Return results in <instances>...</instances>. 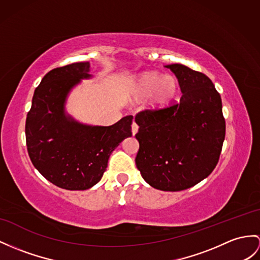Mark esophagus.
<instances>
[{"label":"esophagus","mask_w":260,"mask_h":260,"mask_svg":"<svg viewBox=\"0 0 260 260\" xmlns=\"http://www.w3.org/2000/svg\"><path fill=\"white\" fill-rule=\"evenodd\" d=\"M131 130H132V135H136L137 132H138V130H139V126H138V124L136 123V122H134L132 123V125H131Z\"/></svg>","instance_id":"34e87169"}]
</instances>
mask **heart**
<instances>
[{"instance_id":"heart-1","label":"heart","mask_w":260,"mask_h":260,"mask_svg":"<svg viewBox=\"0 0 260 260\" xmlns=\"http://www.w3.org/2000/svg\"><path fill=\"white\" fill-rule=\"evenodd\" d=\"M178 91V81L172 76H163L156 72L141 74L131 88L132 96L143 99L151 96L150 106L161 108L169 105Z\"/></svg>"}]
</instances>
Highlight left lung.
<instances>
[{
	"label": "left lung",
	"instance_id": "left-lung-1",
	"mask_svg": "<svg viewBox=\"0 0 260 260\" xmlns=\"http://www.w3.org/2000/svg\"><path fill=\"white\" fill-rule=\"evenodd\" d=\"M166 67L178 78L182 97L167 108L137 113L136 164L152 187L176 192L213 172L226 124L220 94L206 75L181 64Z\"/></svg>",
	"mask_w": 260,
	"mask_h": 260
}]
</instances>
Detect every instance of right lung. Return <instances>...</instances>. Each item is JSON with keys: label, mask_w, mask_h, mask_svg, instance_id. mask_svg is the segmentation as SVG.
<instances>
[{"label": "right lung", "mask_w": 260, "mask_h": 260, "mask_svg": "<svg viewBox=\"0 0 260 260\" xmlns=\"http://www.w3.org/2000/svg\"><path fill=\"white\" fill-rule=\"evenodd\" d=\"M88 61L54 68L34 91L25 135L29 159L39 172L56 186L82 191L103 178L109 156L131 137L132 116L109 126L87 125L66 115L69 91L90 78Z\"/></svg>", "instance_id": "obj_1"}]
</instances>
